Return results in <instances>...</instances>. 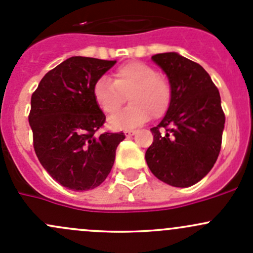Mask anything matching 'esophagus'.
Returning <instances> with one entry per match:
<instances>
[{
	"instance_id": "obj_1",
	"label": "esophagus",
	"mask_w": 253,
	"mask_h": 253,
	"mask_svg": "<svg viewBox=\"0 0 253 253\" xmlns=\"http://www.w3.org/2000/svg\"><path fill=\"white\" fill-rule=\"evenodd\" d=\"M136 132L137 131H134V129H126V131H125V136L131 137V136H133V134H136Z\"/></svg>"
}]
</instances>
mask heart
Listing matches in <instances>:
<instances>
[{
  "label": "heart",
  "instance_id": "heart-1",
  "mask_svg": "<svg viewBox=\"0 0 253 253\" xmlns=\"http://www.w3.org/2000/svg\"><path fill=\"white\" fill-rule=\"evenodd\" d=\"M93 99L101 111L112 115L120 110L126 96L129 105L110 117L115 129H129L147 122L150 117L160 119L169 110L172 99L171 83L167 76L158 73L144 62H128L114 72V82L100 77L94 83Z\"/></svg>",
  "mask_w": 253,
  "mask_h": 253
}]
</instances>
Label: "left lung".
Masks as SVG:
<instances>
[{
  "instance_id": "left-lung-1",
  "label": "left lung",
  "mask_w": 253,
  "mask_h": 253,
  "mask_svg": "<svg viewBox=\"0 0 253 253\" xmlns=\"http://www.w3.org/2000/svg\"><path fill=\"white\" fill-rule=\"evenodd\" d=\"M152 58L167 73L172 99L162 122L150 128L153 143L145 160L160 181L188 187L202 180L218 159L225 124L220 94L197 62L176 52Z\"/></svg>"
}]
</instances>
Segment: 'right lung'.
Listing matches in <instances>:
<instances>
[{
    "label": "right lung",
    "mask_w": 253,
    "mask_h": 253,
    "mask_svg": "<svg viewBox=\"0 0 253 253\" xmlns=\"http://www.w3.org/2000/svg\"><path fill=\"white\" fill-rule=\"evenodd\" d=\"M116 61L70 57L40 81L32 95L29 124L40 164L73 191L98 187L110 174L122 132L98 131L105 115L93 99L94 83Z\"/></svg>",
    "instance_id": "right-lung-1"
}]
</instances>
